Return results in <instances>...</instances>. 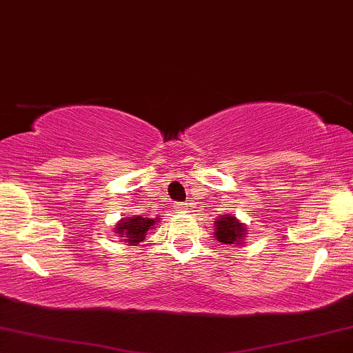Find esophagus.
<instances>
[{"label":"esophagus","instance_id":"esophagus-1","mask_svg":"<svg viewBox=\"0 0 353 353\" xmlns=\"http://www.w3.org/2000/svg\"><path fill=\"white\" fill-rule=\"evenodd\" d=\"M175 208H176V210H185L186 206H185V204H180V203H176V204H175Z\"/></svg>","mask_w":353,"mask_h":353}]
</instances>
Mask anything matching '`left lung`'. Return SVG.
I'll list each match as a JSON object with an SVG mask.
<instances>
[{"instance_id":"obj_1","label":"left lung","mask_w":353,"mask_h":353,"mask_svg":"<svg viewBox=\"0 0 353 353\" xmlns=\"http://www.w3.org/2000/svg\"><path fill=\"white\" fill-rule=\"evenodd\" d=\"M216 239L223 243H239L245 237V228L236 217L223 216L216 223Z\"/></svg>"}]
</instances>
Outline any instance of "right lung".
Returning <instances> with one entry per match:
<instances>
[{"instance_id": "1", "label": "right lung", "mask_w": 353, "mask_h": 353, "mask_svg": "<svg viewBox=\"0 0 353 353\" xmlns=\"http://www.w3.org/2000/svg\"><path fill=\"white\" fill-rule=\"evenodd\" d=\"M157 221L154 219H145V217L136 216L130 217V219H123L119 224L116 225V232L121 234V237L124 239V242L130 243V245H136V243L142 242L145 239L147 230L152 225H155Z\"/></svg>"}]
</instances>
